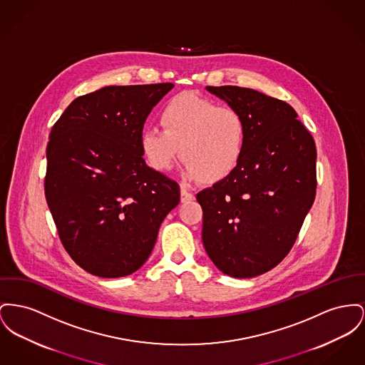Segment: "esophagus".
Segmentation results:
<instances>
[{
    "mask_svg": "<svg viewBox=\"0 0 365 365\" xmlns=\"http://www.w3.org/2000/svg\"><path fill=\"white\" fill-rule=\"evenodd\" d=\"M194 200V194L190 193L189 190H186L185 187H182L180 189V201L182 202H189V201H192Z\"/></svg>",
    "mask_w": 365,
    "mask_h": 365,
    "instance_id": "esophagus-1",
    "label": "esophagus"
}]
</instances>
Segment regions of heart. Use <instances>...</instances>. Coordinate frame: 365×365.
<instances>
[{"instance_id": "heart-1", "label": "heart", "mask_w": 365, "mask_h": 365, "mask_svg": "<svg viewBox=\"0 0 365 365\" xmlns=\"http://www.w3.org/2000/svg\"><path fill=\"white\" fill-rule=\"evenodd\" d=\"M162 128L146 127L139 136L140 150L155 171L171 170L182 155L189 179L215 183L236 171L247 142L241 113L193 92L180 93L161 111Z\"/></svg>"}]
</instances>
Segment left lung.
Here are the masks:
<instances>
[{
	"label": "left lung",
	"mask_w": 365,
	"mask_h": 365,
	"mask_svg": "<svg viewBox=\"0 0 365 365\" xmlns=\"http://www.w3.org/2000/svg\"><path fill=\"white\" fill-rule=\"evenodd\" d=\"M207 91L241 113L247 142L236 171L197 194L202 244L222 273L257 277L287 257L314 202L316 145L282 101L251 88Z\"/></svg>",
	"instance_id": "8db88e82"
}]
</instances>
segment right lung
Returning a JSON list of instances; mask_svg holds the SVG:
<instances>
[{
    "instance_id": "right-lung-1",
    "label": "right lung",
    "mask_w": 365,
    "mask_h": 365,
    "mask_svg": "<svg viewBox=\"0 0 365 365\" xmlns=\"http://www.w3.org/2000/svg\"><path fill=\"white\" fill-rule=\"evenodd\" d=\"M171 83L105 86L74 99L49 133L45 198L86 272L118 279L143 266L179 185L146 165L139 136Z\"/></svg>"
}]
</instances>
